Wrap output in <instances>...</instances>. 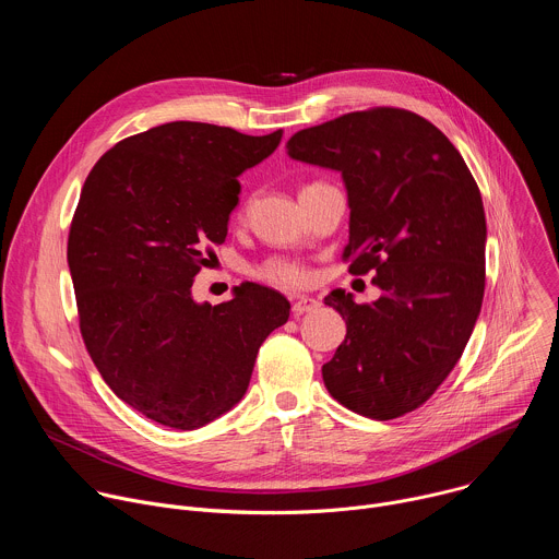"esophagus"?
Wrapping results in <instances>:
<instances>
[{
	"label": "esophagus",
	"instance_id": "34e87169",
	"mask_svg": "<svg viewBox=\"0 0 559 559\" xmlns=\"http://www.w3.org/2000/svg\"><path fill=\"white\" fill-rule=\"evenodd\" d=\"M318 305L316 298H311V296H300L298 300H294V305H292V311H294V316H300V313H307V311H313Z\"/></svg>",
	"mask_w": 559,
	"mask_h": 559
}]
</instances>
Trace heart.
Masks as SVG:
<instances>
[{
  "label": "heart",
  "mask_w": 559,
  "mask_h": 559,
  "mask_svg": "<svg viewBox=\"0 0 559 559\" xmlns=\"http://www.w3.org/2000/svg\"><path fill=\"white\" fill-rule=\"evenodd\" d=\"M254 278L272 285V287H281V289H296L302 287L309 278L307 270L289 259H267L261 265L254 267Z\"/></svg>",
  "instance_id": "1"
}]
</instances>
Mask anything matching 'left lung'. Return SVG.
Segmentation results:
<instances>
[{
	"label": "left lung",
	"mask_w": 559,
	"mask_h": 559,
	"mask_svg": "<svg viewBox=\"0 0 559 559\" xmlns=\"http://www.w3.org/2000/svg\"><path fill=\"white\" fill-rule=\"evenodd\" d=\"M296 162L343 175L349 199V272L380 289L325 305L347 336L323 365L336 401L373 420L425 405L460 360L485 296L487 218L480 190L455 145L403 108H369L287 141Z\"/></svg>",
	"instance_id": "1"
}]
</instances>
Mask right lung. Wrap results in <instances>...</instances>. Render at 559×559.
<instances>
[{"label":"right lung","mask_w":559,"mask_h":559,"mask_svg":"<svg viewBox=\"0 0 559 559\" xmlns=\"http://www.w3.org/2000/svg\"><path fill=\"white\" fill-rule=\"evenodd\" d=\"M281 136L164 123L110 147L82 188L68 234L79 330L106 384L158 425L192 431L229 412L259 347L287 323V298L263 285L221 305L192 298L227 236L238 175Z\"/></svg>","instance_id":"right-lung-1"}]
</instances>
